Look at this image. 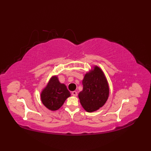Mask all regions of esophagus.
<instances>
[{
  "instance_id": "esophagus-1",
  "label": "esophagus",
  "mask_w": 151,
  "mask_h": 151,
  "mask_svg": "<svg viewBox=\"0 0 151 151\" xmlns=\"http://www.w3.org/2000/svg\"><path fill=\"white\" fill-rule=\"evenodd\" d=\"M72 95L74 96H77V92L76 91H72Z\"/></svg>"
}]
</instances>
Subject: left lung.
<instances>
[{"label": "left lung", "instance_id": "obj_1", "mask_svg": "<svg viewBox=\"0 0 151 151\" xmlns=\"http://www.w3.org/2000/svg\"><path fill=\"white\" fill-rule=\"evenodd\" d=\"M82 85L83 90L78 94V98L86 111H95L106 103L109 89L106 78L99 68L95 66L86 74Z\"/></svg>", "mask_w": 151, "mask_h": 151}]
</instances>
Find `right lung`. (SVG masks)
Instances as JSON below:
<instances>
[{"label":"right lung","instance_id":"obj_1","mask_svg":"<svg viewBox=\"0 0 151 151\" xmlns=\"http://www.w3.org/2000/svg\"><path fill=\"white\" fill-rule=\"evenodd\" d=\"M70 95L66 86L61 83L56 76H53L42 91L41 100L48 109L56 111L60 108Z\"/></svg>","mask_w":151,"mask_h":151}]
</instances>
